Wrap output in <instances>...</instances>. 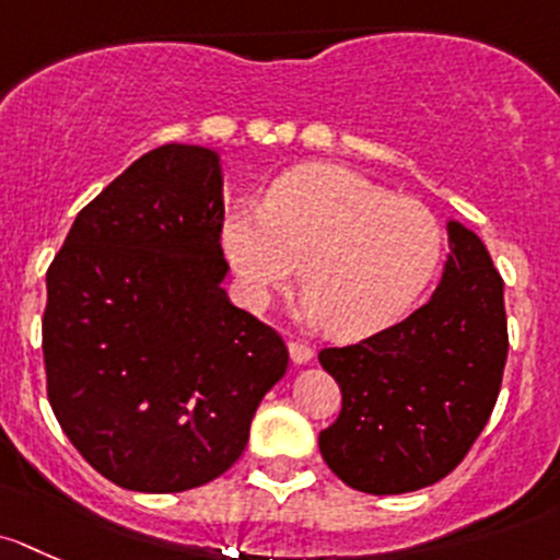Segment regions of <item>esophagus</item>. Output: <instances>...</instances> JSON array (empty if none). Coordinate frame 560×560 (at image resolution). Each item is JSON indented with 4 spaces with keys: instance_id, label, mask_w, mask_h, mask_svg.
<instances>
[{
    "instance_id": "obj_1",
    "label": "esophagus",
    "mask_w": 560,
    "mask_h": 560,
    "mask_svg": "<svg viewBox=\"0 0 560 560\" xmlns=\"http://www.w3.org/2000/svg\"><path fill=\"white\" fill-rule=\"evenodd\" d=\"M288 353H291L293 364L302 366V364H310V361H313L315 350L304 342H288Z\"/></svg>"
}]
</instances>
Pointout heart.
<instances>
[{
	"mask_svg": "<svg viewBox=\"0 0 560 560\" xmlns=\"http://www.w3.org/2000/svg\"><path fill=\"white\" fill-rule=\"evenodd\" d=\"M247 307H264L302 261L299 315L345 339L407 313L442 261L434 212L339 164H304L272 183L264 210L237 205L221 226Z\"/></svg>",
	"mask_w": 560,
	"mask_h": 560,
	"instance_id": "obj_1",
	"label": "heart"
}]
</instances>
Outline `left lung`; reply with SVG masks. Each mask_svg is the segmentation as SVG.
Instances as JSON below:
<instances>
[{
  "instance_id": "8db88e82",
  "label": "left lung",
  "mask_w": 560,
  "mask_h": 560,
  "mask_svg": "<svg viewBox=\"0 0 560 560\" xmlns=\"http://www.w3.org/2000/svg\"><path fill=\"white\" fill-rule=\"evenodd\" d=\"M429 302L348 348L320 350L342 412L320 431L328 469L355 491L396 495L451 475L486 429L506 361L504 282L471 229L447 221Z\"/></svg>"
}]
</instances>
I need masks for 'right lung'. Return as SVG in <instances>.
I'll return each mask as SVG.
<instances>
[{
  "mask_svg": "<svg viewBox=\"0 0 560 560\" xmlns=\"http://www.w3.org/2000/svg\"><path fill=\"white\" fill-rule=\"evenodd\" d=\"M221 155L161 145L74 218L48 269V399L109 482L180 493L240 458L288 348L229 302Z\"/></svg>",
  "mask_w": 560,
  "mask_h": 560,
  "instance_id": "1",
  "label": "right lung"
}]
</instances>
